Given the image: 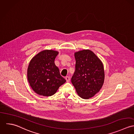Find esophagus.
<instances>
[{
    "label": "esophagus",
    "instance_id": "obj_1",
    "mask_svg": "<svg viewBox=\"0 0 134 134\" xmlns=\"http://www.w3.org/2000/svg\"><path fill=\"white\" fill-rule=\"evenodd\" d=\"M66 81L67 82H70V77H68V76H67V77H66Z\"/></svg>",
    "mask_w": 134,
    "mask_h": 134
}]
</instances>
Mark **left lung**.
Returning <instances> with one entry per match:
<instances>
[{
    "label": "left lung",
    "instance_id": "left-lung-1",
    "mask_svg": "<svg viewBox=\"0 0 134 134\" xmlns=\"http://www.w3.org/2000/svg\"><path fill=\"white\" fill-rule=\"evenodd\" d=\"M76 70L71 82L78 95L87 99L99 92L105 80L104 65L101 60L90 50L75 53Z\"/></svg>",
    "mask_w": 134,
    "mask_h": 134
}]
</instances>
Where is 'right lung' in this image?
<instances>
[{
	"mask_svg": "<svg viewBox=\"0 0 134 134\" xmlns=\"http://www.w3.org/2000/svg\"><path fill=\"white\" fill-rule=\"evenodd\" d=\"M58 53L57 51L45 50L36 54L29 62L27 79L32 90L38 95L51 96L66 82L54 63Z\"/></svg>",
	"mask_w": 134,
	"mask_h": 134,
	"instance_id": "1",
	"label": "right lung"
}]
</instances>
